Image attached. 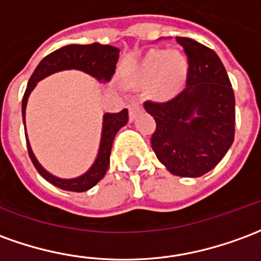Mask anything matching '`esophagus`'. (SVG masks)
I'll return each instance as SVG.
<instances>
[{"mask_svg": "<svg viewBox=\"0 0 261 261\" xmlns=\"http://www.w3.org/2000/svg\"><path fill=\"white\" fill-rule=\"evenodd\" d=\"M128 109H130V120L131 121H134L137 117V114L143 112V105H141L140 101H131Z\"/></svg>", "mask_w": 261, "mask_h": 261, "instance_id": "1", "label": "esophagus"}]
</instances>
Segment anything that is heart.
<instances>
[{"label":"heart","instance_id":"obj_1","mask_svg":"<svg viewBox=\"0 0 261 261\" xmlns=\"http://www.w3.org/2000/svg\"><path fill=\"white\" fill-rule=\"evenodd\" d=\"M187 58L179 52L151 50L134 67L133 77L140 85L151 86L156 100H169L181 92L188 77Z\"/></svg>","mask_w":261,"mask_h":261}]
</instances>
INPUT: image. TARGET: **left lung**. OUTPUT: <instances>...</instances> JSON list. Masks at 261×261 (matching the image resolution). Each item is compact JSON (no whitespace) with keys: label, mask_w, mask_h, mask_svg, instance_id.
Segmentation results:
<instances>
[{"label":"left lung","mask_w":261,"mask_h":261,"mask_svg":"<svg viewBox=\"0 0 261 261\" xmlns=\"http://www.w3.org/2000/svg\"><path fill=\"white\" fill-rule=\"evenodd\" d=\"M188 55L187 89L167 103L145 101L156 123L151 145L172 175L198 178L213 169L234 140V94L220 58L178 36Z\"/></svg>","instance_id":"8db88e82"}]
</instances>
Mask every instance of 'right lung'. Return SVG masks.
<instances>
[{"instance_id":"obj_1","label":"right lung","mask_w":261,"mask_h":261,"mask_svg":"<svg viewBox=\"0 0 261 261\" xmlns=\"http://www.w3.org/2000/svg\"><path fill=\"white\" fill-rule=\"evenodd\" d=\"M120 49L112 45H66L63 48L55 50L46 58H43L39 65L36 66L34 73L28 82V86L25 90L22 99V120L25 125V114H27V105L32 90L35 89L38 82L48 77L50 74L58 73L62 70H82L85 73L90 74L92 77L97 80L99 83H106L112 79L116 63L118 61ZM128 121V110L124 109L120 113H105L103 116V125H101V137H100V145L97 151V156L93 161L92 167L87 169L85 174L79 175L76 178H59L56 175L50 174L49 171L42 167L38 158L32 151L31 143L27 134V125H25V138L28 144V152L31 161L34 162L38 172L50 182L55 187L72 191V192H85L93 188L97 182L106 175V171L110 165V152L114 137L117 131L124 127Z\"/></svg>"}]
</instances>
